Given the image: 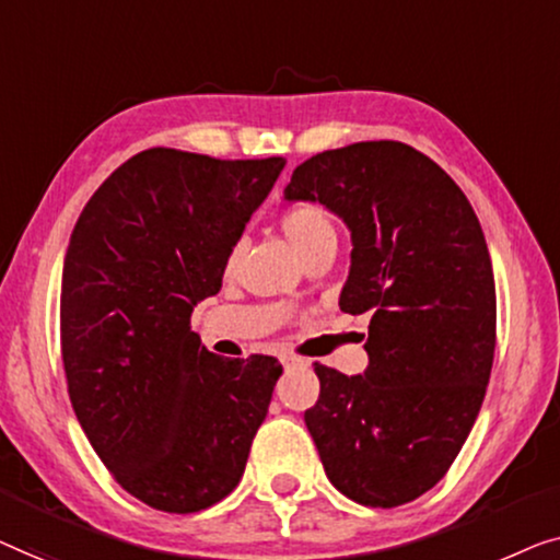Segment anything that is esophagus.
Returning <instances> with one entry per match:
<instances>
[{
  "mask_svg": "<svg viewBox=\"0 0 560 560\" xmlns=\"http://www.w3.org/2000/svg\"><path fill=\"white\" fill-rule=\"evenodd\" d=\"M281 365L291 370V368H304V360L302 358H291V355H283L281 358Z\"/></svg>",
  "mask_w": 560,
  "mask_h": 560,
  "instance_id": "esophagus-1",
  "label": "esophagus"
}]
</instances>
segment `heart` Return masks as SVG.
<instances>
[{
  "mask_svg": "<svg viewBox=\"0 0 560 560\" xmlns=\"http://www.w3.org/2000/svg\"><path fill=\"white\" fill-rule=\"evenodd\" d=\"M281 231L291 243V248L296 250L299 256L312 254L325 246V243H337V231L332 218L327 215L325 208L314 202H302L289 208L281 215ZM241 254V246H233L231 256H228V264H233Z\"/></svg>",
  "mask_w": 560,
  "mask_h": 560,
  "instance_id": "b5f03b06",
  "label": "heart"
}]
</instances>
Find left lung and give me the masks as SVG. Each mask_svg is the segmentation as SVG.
I'll return each mask as SVG.
<instances>
[{
    "instance_id": "8db88e82",
    "label": "left lung",
    "mask_w": 560,
    "mask_h": 560,
    "mask_svg": "<svg viewBox=\"0 0 560 560\" xmlns=\"http://www.w3.org/2000/svg\"><path fill=\"white\" fill-rule=\"evenodd\" d=\"M283 202H319L348 225L340 310L370 314L368 368L314 365L304 423L337 490L404 505L452 467L490 383L498 299L482 225L454 179L400 141L312 156Z\"/></svg>"
}]
</instances>
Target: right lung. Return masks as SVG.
I'll use <instances>...</instances> for the list:
<instances>
[{"label": "right lung", "instance_id": "obj_1", "mask_svg": "<svg viewBox=\"0 0 560 560\" xmlns=\"http://www.w3.org/2000/svg\"><path fill=\"white\" fill-rule=\"evenodd\" d=\"M283 156L147 149L93 192L62 264L60 345L91 446L126 492L164 513L231 494L269 413L277 358H220L190 329L269 198Z\"/></svg>", "mask_w": 560, "mask_h": 560}]
</instances>
